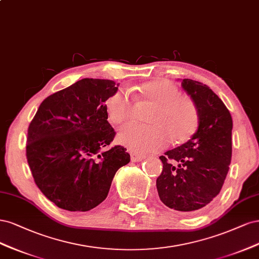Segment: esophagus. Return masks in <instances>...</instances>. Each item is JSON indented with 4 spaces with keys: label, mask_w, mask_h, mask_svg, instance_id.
Listing matches in <instances>:
<instances>
[{
    "label": "esophagus",
    "mask_w": 259,
    "mask_h": 259,
    "mask_svg": "<svg viewBox=\"0 0 259 259\" xmlns=\"http://www.w3.org/2000/svg\"><path fill=\"white\" fill-rule=\"evenodd\" d=\"M145 158V155H141V154H136V153H131V160L133 162H138L142 161Z\"/></svg>",
    "instance_id": "esophagus-1"
}]
</instances>
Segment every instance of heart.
Returning <instances> with one entry per match:
<instances>
[{"label": "heart", "mask_w": 259, "mask_h": 259, "mask_svg": "<svg viewBox=\"0 0 259 259\" xmlns=\"http://www.w3.org/2000/svg\"><path fill=\"white\" fill-rule=\"evenodd\" d=\"M137 98L154 103L147 116L151 123H130L122 128L118 141L136 153L156 152L174 142L188 139L198 124V112L191 100L180 95L179 88L168 79H155L138 87ZM107 118L120 124L135 116V102L121 90L115 91L105 101Z\"/></svg>", "instance_id": "heart-1"}]
</instances>
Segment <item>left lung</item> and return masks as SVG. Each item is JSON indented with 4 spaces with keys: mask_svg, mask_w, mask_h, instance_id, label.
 <instances>
[{
    "mask_svg": "<svg viewBox=\"0 0 259 259\" xmlns=\"http://www.w3.org/2000/svg\"><path fill=\"white\" fill-rule=\"evenodd\" d=\"M182 87L198 112V129L186 143L165 152L162 172L156 181L163 204L195 213L220 194L231 161L232 118L210 87L184 78Z\"/></svg>",
    "mask_w": 259,
    "mask_h": 259,
    "instance_id": "left-lung-1",
    "label": "left lung"
}]
</instances>
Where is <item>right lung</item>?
<instances>
[{
  "label": "right lung",
  "instance_id": "right-lung-1",
  "mask_svg": "<svg viewBox=\"0 0 259 259\" xmlns=\"http://www.w3.org/2000/svg\"><path fill=\"white\" fill-rule=\"evenodd\" d=\"M119 84L84 78L40 103L29 124L27 159L39 190L58 207L86 212L107 197L115 173L130 161L123 146L108 149L116 132L105 101Z\"/></svg>",
  "mask_w": 259,
  "mask_h": 259
}]
</instances>
